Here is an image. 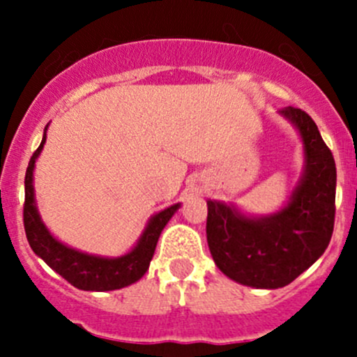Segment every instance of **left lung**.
Segmentation results:
<instances>
[{
	"label": "left lung",
	"instance_id": "1",
	"mask_svg": "<svg viewBox=\"0 0 357 357\" xmlns=\"http://www.w3.org/2000/svg\"><path fill=\"white\" fill-rule=\"evenodd\" d=\"M302 139L304 167L290 200L268 215L207 200V243L215 266L252 289H282L311 268L328 247L335 221L337 169L328 146L304 110L278 112Z\"/></svg>",
	"mask_w": 357,
	"mask_h": 357
}]
</instances>
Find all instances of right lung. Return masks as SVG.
<instances>
[{
	"label": "right lung",
	"mask_w": 357,
	"mask_h": 357,
	"mask_svg": "<svg viewBox=\"0 0 357 357\" xmlns=\"http://www.w3.org/2000/svg\"><path fill=\"white\" fill-rule=\"evenodd\" d=\"M46 129H48V126L45 128L41 145L32 153L27 172H25L24 228L29 245L53 271L59 273L62 278H66L70 285H74L79 290L109 291L132 285L149 271L158 236H160L162 229L165 228L169 219L181 207V204H174L153 214L146 222L136 245L119 257H102V255L86 254V252H79L66 245L60 240H56L43 222L38 205H36L34 185H32L36 160H38L39 153L46 143Z\"/></svg>",
	"instance_id": "obj_1"
}]
</instances>
